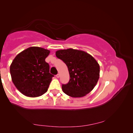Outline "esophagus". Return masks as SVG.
Returning <instances> with one entry per match:
<instances>
[{"mask_svg":"<svg viewBox=\"0 0 133 133\" xmlns=\"http://www.w3.org/2000/svg\"><path fill=\"white\" fill-rule=\"evenodd\" d=\"M56 77H57V78H59L60 77V75H59V74H57V75H56Z\"/></svg>","mask_w":133,"mask_h":133,"instance_id":"obj_1","label":"esophagus"}]
</instances>
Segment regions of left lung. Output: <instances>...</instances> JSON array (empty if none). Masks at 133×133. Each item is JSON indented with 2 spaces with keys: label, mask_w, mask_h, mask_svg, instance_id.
Listing matches in <instances>:
<instances>
[{
  "label": "left lung",
  "mask_w": 133,
  "mask_h": 133,
  "mask_svg": "<svg viewBox=\"0 0 133 133\" xmlns=\"http://www.w3.org/2000/svg\"><path fill=\"white\" fill-rule=\"evenodd\" d=\"M56 57L67 65L70 80L62 84V90L72 97H82L89 93L100 77V66L93 56L73 49L56 51Z\"/></svg>",
  "instance_id": "left-lung-1"
}]
</instances>
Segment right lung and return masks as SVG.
<instances>
[{
    "mask_svg": "<svg viewBox=\"0 0 133 133\" xmlns=\"http://www.w3.org/2000/svg\"><path fill=\"white\" fill-rule=\"evenodd\" d=\"M50 50L30 47L18 54L10 67L12 80L24 96L36 97L48 91L53 75L49 73V64L45 61Z\"/></svg>",
    "mask_w": 133,
    "mask_h": 133,
    "instance_id": "1",
    "label": "right lung"
}]
</instances>
